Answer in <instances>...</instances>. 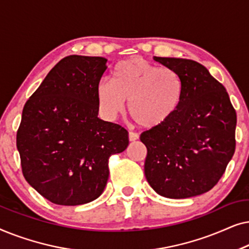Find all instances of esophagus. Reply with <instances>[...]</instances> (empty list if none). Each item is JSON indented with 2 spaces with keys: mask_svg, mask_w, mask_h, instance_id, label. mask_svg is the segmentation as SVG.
Returning <instances> with one entry per match:
<instances>
[{
  "mask_svg": "<svg viewBox=\"0 0 249 249\" xmlns=\"http://www.w3.org/2000/svg\"><path fill=\"white\" fill-rule=\"evenodd\" d=\"M138 139H139L138 134H136V132H132V131L129 132V141L136 142V141H138Z\"/></svg>",
  "mask_w": 249,
  "mask_h": 249,
  "instance_id": "esophagus-1",
  "label": "esophagus"
}]
</instances>
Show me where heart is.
<instances>
[{"instance_id": "b5f03b06", "label": "heart", "mask_w": 249, "mask_h": 249, "mask_svg": "<svg viewBox=\"0 0 249 249\" xmlns=\"http://www.w3.org/2000/svg\"><path fill=\"white\" fill-rule=\"evenodd\" d=\"M182 95L183 81L176 70L139 56L118 63L112 81L102 79L96 87L98 107L105 118L121 113L128 100L131 119L144 128L164 124L178 110Z\"/></svg>"}]
</instances>
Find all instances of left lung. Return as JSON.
I'll use <instances>...</instances> for the list:
<instances>
[{
	"instance_id": "8db88e82",
	"label": "left lung",
	"mask_w": 249,
	"mask_h": 249,
	"mask_svg": "<svg viewBox=\"0 0 249 249\" xmlns=\"http://www.w3.org/2000/svg\"><path fill=\"white\" fill-rule=\"evenodd\" d=\"M183 81L181 103L164 124L146 130L145 176L166 198L209 192L226 171L236 148L237 114L222 84L193 60L154 56Z\"/></svg>"
}]
</instances>
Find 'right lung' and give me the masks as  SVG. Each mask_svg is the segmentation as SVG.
Returning <instances> with one entry per match:
<instances>
[{
	"instance_id": "right-lung-1",
	"label": "right lung",
	"mask_w": 249,
	"mask_h": 249,
	"mask_svg": "<svg viewBox=\"0 0 249 249\" xmlns=\"http://www.w3.org/2000/svg\"><path fill=\"white\" fill-rule=\"evenodd\" d=\"M101 56L69 55L47 73L22 110L17 148L27 182L57 205L96 199L108 179V159L124 152L128 131L97 117Z\"/></svg>"
}]
</instances>
